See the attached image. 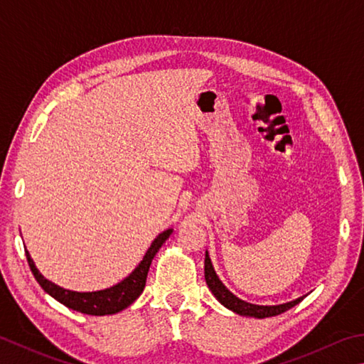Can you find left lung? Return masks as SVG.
Instances as JSON below:
<instances>
[{
	"mask_svg": "<svg viewBox=\"0 0 364 364\" xmlns=\"http://www.w3.org/2000/svg\"><path fill=\"white\" fill-rule=\"evenodd\" d=\"M205 282H207L211 293L215 294L216 299L220 301L224 307L230 309L232 312L239 315L255 316V318H267V316L280 315L302 301V297H299V299L280 304V306H256V304H250L239 299V297L230 293L229 289L223 285V282L218 279L215 269L211 266L208 253H205Z\"/></svg>",
	"mask_w": 364,
	"mask_h": 364,
	"instance_id": "1",
	"label": "left lung"
}]
</instances>
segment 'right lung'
<instances>
[{
    "label": "right lung",
    "instance_id": "add662e5",
    "mask_svg": "<svg viewBox=\"0 0 364 364\" xmlns=\"http://www.w3.org/2000/svg\"><path fill=\"white\" fill-rule=\"evenodd\" d=\"M170 234H171V229H167L156 237L154 242L151 243L149 250L146 251V255H144L143 261L138 264L136 269L127 277V279H124L121 283H117L114 287L102 289V291H92V293L70 291V289H65L62 287L55 285V283L46 280L44 277L39 274V270L36 269L35 262H33V259L30 257L28 251H25V255L36 282L41 285L44 291L49 293L54 299L62 302L63 306H67L68 309L77 310V312L81 314L109 315V314H116V312H121L124 309H127L130 304L143 293L144 285H146V277H148L151 261H153V257L164 245V242L168 239Z\"/></svg>",
    "mask_w": 364,
    "mask_h": 364
}]
</instances>
